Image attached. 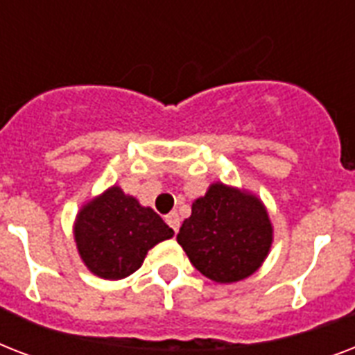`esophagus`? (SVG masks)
I'll list each match as a JSON object with an SVG mask.
<instances>
[{
	"label": "esophagus",
	"instance_id": "obj_1",
	"mask_svg": "<svg viewBox=\"0 0 355 355\" xmlns=\"http://www.w3.org/2000/svg\"><path fill=\"white\" fill-rule=\"evenodd\" d=\"M166 223L173 228V230H175V232H178V228H180V217H178L177 211H171V214H167Z\"/></svg>",
	"mask_w": 355,
	"mask_h": 355
}]
</instances>
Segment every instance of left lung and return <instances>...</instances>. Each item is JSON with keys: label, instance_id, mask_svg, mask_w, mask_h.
I'll return each mask as SVG.
<instances>
[{"label": "left lung", "instance_id": "1", "mask_svg": "<svg viewBox=\"0 0 355 355\" xmlns=\"http://www.w3.org/2000/svg\"><path fill=\"white\" fill-rule=\"evenodd\" d=\"M177 241L206 278L232 284L263 263L272 243V227L254 195L211 184L208 193L193 202Z\"/></svg>", "mask_w": 355, "mask_h": 355}]
</instances>
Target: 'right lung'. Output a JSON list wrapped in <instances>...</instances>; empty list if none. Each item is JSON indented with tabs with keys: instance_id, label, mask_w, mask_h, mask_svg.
Listing matches in <instances>:
<instances>
[{
	"instance_id": "right-lung-1",
	"label": "right lung",
	"mask_w": 355,
	"mask_h": 355,
	"mask_svg": "<svg viewBox=\"0 0 355 355\" xmlns=\"http://www.w3.org/2000/svg\"><path fill=\"white\" fill-rule=\"evenodd\" d=\"M173 237L155 210L139 206L118 186L90 200L75 223V241L83 261L94 275L119 280L141 267L156 243Z\"/></svg>"
}]
</instances>
